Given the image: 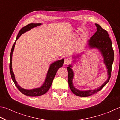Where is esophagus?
I'll use <instances>...</instances> for the list:
<instances>
[{
	"instance_id": "1",
	"label": "esophagus",
	"mask_w": 120,
	"mask_h": 120,
	"mask_svg": "<svg viewBox=\"0 0 120 120\" xmlns=\"http://www.w3.org/2000/svg\"><path fill=\"white\" fill-rule=\"evenodd\" d=\"M71 63V61H70L69 59H65L64 60V64L65 65H68L70 63Z\"/></svg>"
}]
</instances>
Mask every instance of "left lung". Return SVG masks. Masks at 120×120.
Listing matches in <instances>:
<instances>
[{
  "mask_svg": "<svg viewBox=\"0 0 120 120\" xmlns=\"http://www.w3.org/2000/svg\"><path fill=\"white\" fill-rule=\"evenodd\" d=\"M97 27V31L93 35L90 39L88 41V47L92 48H97L99 50L104 58V63L107 69L108 79L104 83L99 87L94 90H80L75 87L73 84V79L74 77V72L72 69V65H69L67 68L68 71V83L72 92L75 95L80 97H87L92 95L101 90L102 88L108 83L111 77L112 64L114 61V51L112 48V44L111 39L109 37V34L107 30L103 29L98 24H95ZM81 55H77V57ZM76 57V58H77ZM74 58V57H73ZM76 60H73L75 62Z\"/></svg>",
  "mask_w": 120,
  "mask_h": 120,
  "instance_id": "obj_1",
  "label": "left lung"
}]
</instances>
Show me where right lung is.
Wrapping results in <instances>:
<instances>
[{"instance_id": "add662e5", "label": "right lung", "mask_w": 120, "mask_h": 120, "mask_svg": "<svg viewBox=\"0 0 120 120\" xmlns=\"http://www.w3.org/2000/svg\"><path fill=\"white\" fill-rule=\"evenodd\" d=\"M41 23H30V24H28L26 26H25L22 28L19 32L17 37H16L15 43L13 44V45L12 47L10 52V72L12 81H13L16 87L18 88V90L21 93L26 96H32V97L33 96H41L47 92L48 90H49V88H50L51 84H52L53 79L55 77L56 73H57L58 70L62 66L63 64V62H64V59H62L61 60H58L57 61H55L52 63H51L48 70L47 74L46 75V77L44 83L40 87L32 89V90H26V89L22 88L20 85H18L17 82L15 80V74L13 73V72L12 71V54L14 50V48H15V45L16 41H17L18 39L21 36V35L22 34L26 32L29 31L30 29H33V28L36 27L37 26L41 25Z\"/></svg>"}]
</instances>
